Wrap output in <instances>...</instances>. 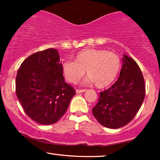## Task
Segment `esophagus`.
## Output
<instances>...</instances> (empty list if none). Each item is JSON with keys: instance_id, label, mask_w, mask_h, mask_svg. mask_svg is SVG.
Listing matches in <instances>:
<instances>
[{"instance_id": "34e87169", "label": "esophagus", "mask_w": 160, "mask_h": 160, "mask_svg": "<svg viewBox=\"0 0 160 160\" xmlns=\"http://www.w3.org/2000/svg\"><path fill=\"white\" fill-rule=\"evenodd\" d=\"M86 91H87V89H76V94H79V93L84 92H86Z\"/></svg>"}]
</instances>
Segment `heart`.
Here are the masks:
<instances>
[{"instance_id": "heart-1", "label": "heart", "mask_w": 160, "mask_h": 160, "mask_svg": "<svg viewBox=\"0 0 160 160\" xmlns=\"http://www.w3.org/2000/svg\"><path fill=\"white\" fill-rule=\"evenodd\" d=\"M74 61L62 63V71L65 79L71 84H77L86 73L83 83H95L98 88H105L114 82L121 70V60L114 52L105 49H89L76 54Z\"/></svg>"}]
</instances>
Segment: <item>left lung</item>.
Segmentation results:
<instances>
[{"instance_id": "obj_1", "label": "left lung", "mask_w": 160, "mask_h": 160, "mask_svg": "<svg viewBox=\"0 0 160 160\" xmlns=\"http://www.w3.org/2000/svg\"><path fill=\"white\" fill-rule=\"evenodd\" d=\"M122 67L117 82L100 93L92 113L100 124L117 129L130 122L139 111L145 98L143 74L137 62L124 54Z\"/></svg>"}]
</instances>
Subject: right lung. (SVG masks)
I'll return each mask as SVG.
<instances>
[{
  "label": "right lung",
  "instance_id": "obj_1",
  "mask_svg": "<svg viewBox=\"0 0 160 160\" xmlns=\"http://www.w3.org/2000/svg\"><path fill=\"white\" fill-rule=\"evenodd\" d=\"M61 62L58 50L48 49L30 55L17 71V97L26 114L37 123L58 122L76 95L65 82Z\"/></svg>",
  "mask_w": 160,
  "mask_h": 160
}]
</instances>
